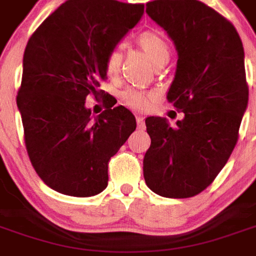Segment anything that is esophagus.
<instances>
[{
    "instance_id": "34e87169",
    "label": "esophagus",
    "mask_w": 256,
    "mask_h": 256,
    "mask_svg": "<svg viewBox=\"0 0 256 256\" xmlns=\"http://www.w3.org/2000/svg\"><path fill=\"white\" fill-rule=\"evenodd\" d=\"M137 126H138V128H145V122H144V118L141 116V115H137Z\"/></svg>"
}]
</instances>
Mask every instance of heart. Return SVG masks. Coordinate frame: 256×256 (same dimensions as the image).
<instances>
[{"label":"heart","instance_id":"heart-1","mask_svg":"<svg viewBox=\"0 0 256 256\" xmlns=\"http://www.w3.org/2000/svg\"><path fill=\"white\" fill-rule=\"evenodd\" d=\"M136 42L142 50H144L150 58L155 63V66L167 62L170 56V45L167 40L163 36L162 32L156 30H148L141 32L136 38ZM123 53L120 48H112L110 52L106 53L104 67L108 75H116L120 70L122 64ZM122 101L130 108L138 110V111H145L150 106V102L155 100L156 94L152 92H144L138 89H126L120 94Z\"/></svg>","mask_w":256,"mask_h":256}]
</instances>
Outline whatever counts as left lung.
<instances>
[{
    "label": "left lung",
    "instance_id": "1",
    "mask_svg": "<svg viewBox=\"0 0 256 256\" xmlns=\"http://www.w3.org/2000/svg\"><path fill=\"white\" fill-rule=\"evenodd\" d=\"M146 14L177 49L167 100L185 116L177 126L145 119V182L163 198H192L214 181L238 138L248 104L244 49L230 22L198 0L150 1Z\"/></svg>",
    "mask_w": 256,
    "mask_h": 256
}]
</instances>
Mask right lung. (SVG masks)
Returning a JSON list of instances; mask_svg holds the SVG:
<instances>
[{
    "instance_id": "add662e5",
    "label": "right lung",
    "mask_w": 256,
    "mask_h": 256,
    "mask_svg": "<svg viewBox=\"0 0 256 256\" xmlns=\"http://www.w3.org/2000/svg\"><path fill=\"white\" fill-rule=\"evenodd\" d=\"M142 14L144 4L68 0L28 40L18 108L31 164L56 192L75 198L102 192L108 162L136 130L133 114L110 97L98 116L84 101L102 92L106 53Z\"/></svg>"
}]
</instances>
